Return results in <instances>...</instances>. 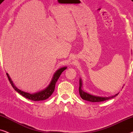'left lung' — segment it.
I'll list each match as a JSON object with an SVG mask.
<instances>
[{
    "instance_id": "1",
    "label": "left lung",
    "mask_w": 133,
    "mask_h": 133,
    "mask_svg": "<svg viewBox=\"0 0 133 133\" xmlns=\"http://www.w3.org/2000/svg\"><path fill=\"white\" fill-rule=\"evenodd\" d=\"M79 95H80V97L81 98L83 99V100L89 101V102H103V101L109 100V99H111L114 98L116 96H117L118 94V93L116 94V95H112V96L110 97H98V96H95V95L89 94L87 92H85L84 91H83L82 89V81H81V79L79 78Z\"/></svg>"
}]
</instances>
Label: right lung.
I'll return each instance as SVG.
<instances>
[{
  "label": "right lung",
  "instance_id": "right-lung-1",
  "mask_svg": "<svg viewBox=\"0 0 133 133\" xmlns=\"http://www.w3.org/2000/svg\"><path fill=\"white\" fill-rule=\"evenodd\" d=\"M67 69V67H64V68H61L57 70V71H56L55 73L54 74V76L52 80L50 81V83L49 85L45 88L44 90H42V91L38 92L35 93V94H30L27 92H25L21 91V90L17 89V88L15 86V84H13V81L10 78V77H9L8 74L6 73V75L8 77V78L10 81V83H11V86H13V88L15 89L16 91H17L19 94H20L21 95H22L23 97H25L26 98L29 99V100H33V101H41V100H44L49 98V97H50L52 94L55 91V84L56 81H58V78L61 75L62 72L64 70H65Z\"/></svg>",
  "mask_w": 133,
  "mask_h": 133
}]
</instances>
